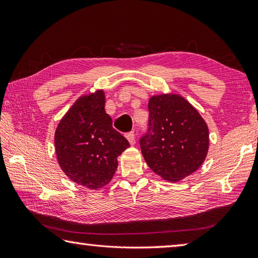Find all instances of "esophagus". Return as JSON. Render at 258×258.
I'll return each mask as SVG.
<instances>
[{
    "instance_id": "34e87169",
    "label": "esophagus",
    "mask_w": 258,
    "mask_h": 258,
    "mask_svg": "<svg viewBox=\"0 0 258 258\" xmlns=\"http://www.w3.org/2000/svg\"><path fill=\"white\" fill-rule=\"evenodd\" d=\"M126 139L128 140L131 146L135 145V134H134V132H130V133L126 134Z\"/></svg>"
}]
</instances>
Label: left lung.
Returning a JSON list of instances; mask_svg holds the SVG:
<instances>
[{
  "mask_svg": "<svg viewBox=\"0 0 258 258\" xmlns=\"http://www.w3.org/2000/svg\"><path fill=\"white\" fill-rule=\"evenodd\" d=\"M148 109L149 128L140 139L146 163L169 182L191 175L203 165L208 152L206 121L178 94L154 95Z\"/></svg>",
  "mask_w": 258,
  "mask_h": 258,
  "instance_id": "8db88e82",
  "label": "left lung"
}]
</instances>
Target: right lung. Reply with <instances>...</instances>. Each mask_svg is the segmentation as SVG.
Listing matches in <instances>:
<instances>
[{"label":"right lung","mask_w":258,"mask_h":258,"mask_svg":"<svg viewBox=\"0 0 258 258\" xmlns=\"http://www.w3.org/2000/svg\"><path fill=\"white\" fill-rule=\"evenodd\" d=\"M103 90L78 98L56 126V159L63 173L77 184L97 190L111 181L130 143L112 127L104 110Z\"/></svg>","instance_id":"add662e5"}]
</instances>
